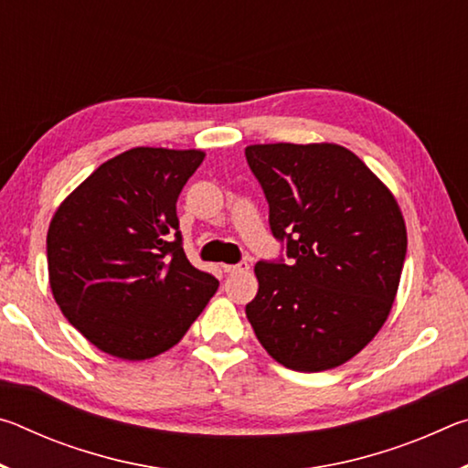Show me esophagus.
Here are the masks:
<instances>
[{
    "label": "esophagus",
    "instance_id": "obj_1",
    "mask_svg": "<svg viewBox=\"0 0 468 468\" xmlns=\"http://www.w3.org/2000/svg\"><path fill=\"white\" fill-rule=\"evenodd\" d=\"M223 271H225L227 274H231V272H245V271H250V262H248V260H241L239 264H225Z\"/></svg>",
    "mask_w": 468,
    "mask_h": 468
}]
</instances>
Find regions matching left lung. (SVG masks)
Here are the masks:
<instances>
[{
	"label": "left lung",
	"mask_w": 468,
	"mask_h": 468,
	"mask_svg": "<svg viewBox=\"0 0 468 468\" xmlns=\"http://www.w3.org/2000/svg\"><path fill=\"white\" fill-rule=\"evenodd\" d=\"M245 158L289 258L253 268L251 328L284 367L314 374L343 366L392 310L407 256L399 202L345 146L251 144Z\"/></svg>",
	"instance_id": "1"
}]
</instances>
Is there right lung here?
Wrapping results in <instances>:
<instances>
[{"instance_id": "add662e5", "label": "right lung", "mask_w": 468, "mask_h": 468, "mask_svg": "<svg viewBox=\"0 0 468 468\" xmlns=\"http://www.w3.org/2000/svg\"><path fill=\"white\" fill-rule=\"evenodd\" d=\"M202 161V150H125L55 210L47 231L53 297L113 357L169 351L218 289L189 264L177 218V197Z\"/></svg>"}]
</instances>
